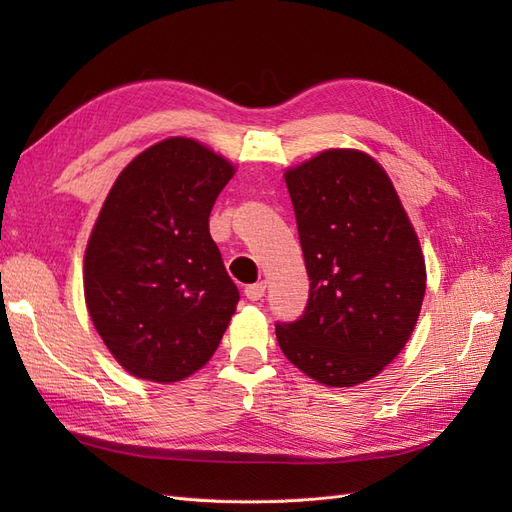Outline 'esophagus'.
<instances>
[{"label":"esophagus","instance_id":"obj_1","mask_svg":"<svg viewBox=\"0 0 512 512\" xmlns=\"http://www.w3.org/2000/svg\"><path fill=\"white\" fill-rule=\"evenodd\" d=\"M265 290H267V284H265V282H258V284L247 286L243 294H245V297L250 299V301H260L262 297H265Z\"/></svg>","mask_w":512,"mask_h":512}]
</instances>
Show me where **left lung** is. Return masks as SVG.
<instances>
[{
  "label": "left lung",
  "instance_id": "obj_1",
  "mask_svg": "<svg viewBox=\"0 0 512 512\" xmlns=\"http://www.w3.org/2000/svg\"><path fill=\"white\" fill-rule=\"evenodd\" d=\"M309 277L305 312L277 322L286 359L327 386L361 384L406 346L425 297L416 232L382 166L329 149L286 173Z\"/></svg>",
  "mask_w": 512,
  "mask_h": 512
}]
</instances>
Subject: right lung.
I'll return each instance as SVG.
<instances>
[{"label":"right lung","instance_id":"obj_1","mask_svg":"<svg viewBox=\"0 0 512 512\" xmlns=\"http://www.w3.org/2000/svg\"><path fill=\"white\" fill-rule=\"evenodd\" d=\"M235 175L192 138H166L121 170L85 252V301L132 376L177 382L203 367L239 303L209 213Z\"/></svg>","mask_w":512,"mask_h":512}]
</instances>
